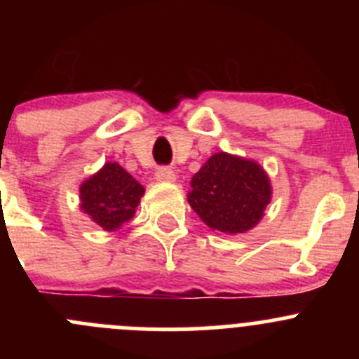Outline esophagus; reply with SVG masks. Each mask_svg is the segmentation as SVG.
Returning <instances> with one entry per match:
<instances>
[{
    "label": "esophagus",
    "instance_id": "obj_1",
    "mask_svg": "<svg viewBox=\"0 0 359 359\" xmlns=\"http://www.w3.org/2000/svg\"><path fill=\"white\" fill-rule=\"evenodd\" d=\"M175 172L172 168H168V166H163V168H159L156 172V180H159V182H175Z\"/></svg>",
    "mask_w": 359,
    "mask_h": 359
}]
</instances>
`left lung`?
I'll return each instance as SVG.
<instances>
[{
	"instance_id": "1",
	"label": "left lung",
	"mask_w": 359,
	"mask_h": 359,
	"mask_svg": "<svg viewBox=\"0 0 359 359\" xmlns=\"http://www.w3.org/2000/svg\"><path fill=\"white\" fill-rule=\"evenodd\" d=\"M191 208L212 229L226 234L247 233L269 205L271 180L252 159L217 153L191 179Z\"/></svg>"
}]
</instances>
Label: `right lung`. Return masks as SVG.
<instances>
[{
    "mask_svg": "<svg viewBox=\"0 0 359 359\" xmlns=\"http://www.w3.org/2000/svg\"><path fill=\"white\" fill-rule=\"evenodd\" d=\"M144 196V187L118 163L107 161L79 187V206L104 231L128 222Z\"/></svg>",
    "mask_w": 359,
    "mask_h": 359,
    "instance_id": "right-lung-1",
    "label": "right lung"
}]
</instances>
